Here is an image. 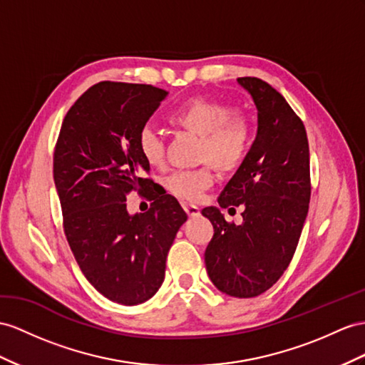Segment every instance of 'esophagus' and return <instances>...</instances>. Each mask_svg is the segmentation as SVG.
<instances>
[{
	"label": "esophagus",
	"instance_id": "1",
	"mask_svg": "<svg viewBox=\"0 0 365 365\" xmlns=\"http://www.w3.org/2000/svg\"><path fill=\"white\" fill-rule=\"evenodd\" d=\"M183 210L186 211L190 217H199L200 216V210L195 207V205H183Z\"/></svg>",
	"mask_w": 365,
	"mask_h": 365
}]
</instances>
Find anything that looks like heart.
Returning a JSON list of instances; mask_svg holds the SVG:
<instances>
[{
    "mask_svg": "<svg viewBox=\"0 0 365 365\" xmlns=\"http://www.w3.org/2000/svg\"><path fill=\"white\" fill-rule=\"evenodd\" d=\"M171 120L175 125L200 135L199 155L210 158L212 163L230 170L237 166L245 157L251 143L250 121L231 112L217 101L194 98L173 110ZM138 149L151 166H160L165 160V138L151 121L138 130ZM216 180L212 168L203 165L195 170H175L166 175L165 186L175 197L188 202H197L205 191Z\"/></svg>",
    "mask_w": 365,
    "mask_h": 365,
    "instance_id": "b5f03b06",
    "label": "heart"
}]
</instances>
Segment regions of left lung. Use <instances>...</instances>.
Instances as JSON below:
<instances>
[{"instance_id":"obj_1","label":"left lung","mask_w":365,"mask_h":365,"mask_svg":"<svg viewBox=\"0 0 365 365\" xmlns=\"http://www.w3.org/2000/svg\"><path fill=\"white\" fill-rule=\"evenodd\" d=\"M237 83L257 109V133L217 202L244 205V222L228 223L217 207L202 210L214 227L205 265L222 293L255 297L277 282L294 255L310 202V153L304 123L274 88L255 77Z\"/></svg>"}]
</instances>
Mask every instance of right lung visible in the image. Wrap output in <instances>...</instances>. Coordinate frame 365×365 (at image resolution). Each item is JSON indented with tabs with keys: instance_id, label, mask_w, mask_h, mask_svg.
Here are the masks:
<instances>
[{
	"instance_id": "1",
	"label": "right lung",
	"mask_w": 365,
	"mask_h": 365,
	"mask_svg": "<svg viewBox=\"0 0 365 365\" xmlns=\"http://www.w3.org/2000/svg\"><path fill=\"white\" fill-rule=\"evenodd\" d=\"M168 97L151 85L101 81L73 103L53 154V180L64 232L80 269L109 301L138 305L165 279L166 256L188 219L173 195L145 179L138 130ZM146 190L155 202L130 215L125 194Z\"/></svg>"
}]
</instances>
